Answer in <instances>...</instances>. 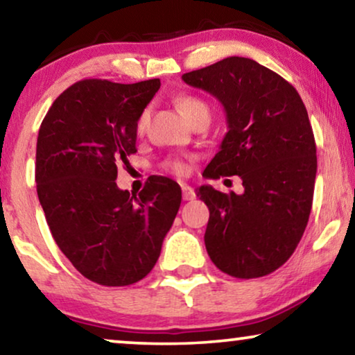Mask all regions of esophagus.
I'll list each match as a JSON object with an SVG mask.
<instances>
[{
    "mask_svg": "<svg viewBox=\"0 0 355 355\" xmlns=\"http://www.w3.org/2000/svg\"><path fill=\"white\" fill-rule=\"evenodd\" d=\"M182 198L184 200H193V198H196V192H193V189L191 186H187V184H182Z\"/></svg>",
    "mask_w": 355,
    "mask_h": 355,
    "instance_id": "obj_1",
    "label": "esophagus"
}]
</instances>
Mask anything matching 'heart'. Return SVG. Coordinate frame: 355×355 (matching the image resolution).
I'll return each mask as SVG.
<instances>
[{
    "instance_id": "heart-1",
    "label": "heart",
    "mask_w": 355,
    "mask_h": 355,
    "mask_svg": "<svg viewBox=\"0 0 355 355\" xmlns=\"http://www.w3.org/2000/svg\"><path fill=\"white\" fill-rule=\"evenodd\" d=\"M176 106L178 110L181 111V114L186 118L189 123L196 118L197 114L200 113H207L208 114V106L203 103L200 98H197V96H191V95H184V96H179L176 100ZM147 111H144L142 114L137 118V124H135V129H137V132H144L145 130V125H147ZM163 168L166 169V171L176 174V176H182V174L187 173V164L186 162H182L181 158H169L166 162L163 163Z\"/></svg>"
}]
</instances>
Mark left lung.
<instances>
[{"instance_id": "left-lung-1", "label": "left lung", "mask_w": 355, "mask_h": 355, "mask_svg": "<svg viewBox=\"0 0 355 355\" xmlns=\"http://www.w3.org/2000/svg\"><path fill=\"white\" fill-rule=\"evenodd\" d=\"M225 106L227 132L205 178L239 176L244 192L202 186L205 247L223 273L250 279L284 265L312 210L317 147L297 90L268 67L231 56L182 76Z\"/></svg>"}]
</instances>
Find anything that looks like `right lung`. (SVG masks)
Returning a JSON list of instances; mask_svg holds the SVG:
<instances>
[{
    "instance_id": "right-lung-1",
    "label": "right lung",
    "mask_w": 355,
    "mask_h": 355,
    "mask_svg": "<svg viewBox=\"0 0 355 355\" xmlns=\"http://www.w3.org/2000/svg\"><path fill=\"white\" fill-rule=\"evenodd\" d=\"M159 85L79 80L58 96L38 130L37 193L53 239L96 284L145 278L181 207L173 179L148 178L137 197L116 186L118 166L137 152V118Z\"/></svg>"
}]
</instances>
